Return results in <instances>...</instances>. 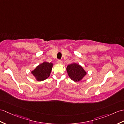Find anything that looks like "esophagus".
<instances>
[{"label": "esophagus", "instance_id": "1", "mask_svg": "<svg viewBox=\"0 0 124 124\" xmlns=\"http://www.w3.org/2000/svg\"><path fill=\"white\" fill-rule=\"evenodd\" d=\"M57 63H58L59 64H62V61H61V60H58V61H57Z\"/></svg>", "mask_w": 124, "mask_h": 124}]
</instances>
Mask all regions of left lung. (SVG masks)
<instances>
[{
	"mask_svg": "<svg viewBox=\"0 0 124 124\" xmlns=\"http://www.w3.org/2000/svg\"><path fill=\"white\" fill-rule=\"evenodd\" d=\"M66 69L69 78L74 82L81 81L87 73L82 66L74 62L69 64Z\"/></svg>",
	"mask_w": 124,
	"mask_h": 124,
	"instance_id": "8db88e82",
	"label": "left lung"
}]
</instances>
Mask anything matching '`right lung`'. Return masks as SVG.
I'll return each instance as SVG.
<instances>
[{"instance_id":"add662e5","label":"right lung","mask_w":124,"mask_h":124,"mask_svg":"<svg viewBox=\"0 0 124 124\" xmlns=\"http://www.w3.org/2000/svg\"><path fill=\"white\" fill-rule=\"evenodd\" d=\"M53 65L52 63L43 62L31 71V73L35 78L36 81H44L50 77Z\"/></svg>"}]
</instances>
